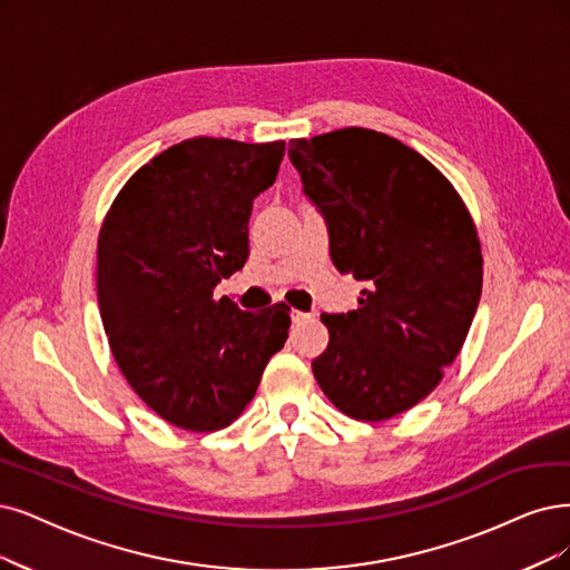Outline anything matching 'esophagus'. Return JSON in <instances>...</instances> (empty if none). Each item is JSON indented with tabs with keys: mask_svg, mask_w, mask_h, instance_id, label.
<instances>
[{
	"mask_svg": "<svg viewBox=\"0 0 570 570\" xmlns=\"http://www.w3.org/2000/svg\"><path fill=\"white\" fill-rule=\"evenodd\" d=\"M291 320H293V324H303V322H309V320H312V314L301 312V309H293V312H291Z\"/></svg>",
	"mask_w": 570,
	"mask_h": 570,
	"instance_id": "1",
	"label": "esophagus"
}]
</instances>
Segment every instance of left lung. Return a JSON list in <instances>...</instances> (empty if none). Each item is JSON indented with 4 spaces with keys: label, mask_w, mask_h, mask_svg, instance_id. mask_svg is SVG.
Listing matches in <instances>:
<instances>
[{
    "label": "left lung",
    "mask_w": 570,
    "mask_h": 570,
    "mask_svg": "<svg viewBox=\"0 0 570 570\" xmlns=\"http://www.w3.org/2000/svg\"><path fill=\"white\" fill-rule=\"evenodd\" d=\"M288 159L326 220L333 265L366 286L356 309L322 314L314 377L350 417L404 413L441 383L479 307L470 210L423 155L371 129L291 140Z\"/></svg>",
    "instance_id": "obj_1"
}]
</instances>
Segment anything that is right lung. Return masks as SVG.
Segmentation results:
<instances>
[{"label":"right lung","instance_id":"obj_1","mask_svg":"<svg viewBox=\"0 0 570 570\" xmlns=\"http://www.w3.org/2000/svg\"><path fill=\"white\" fill-rule=\"evenodd\" d=\"M284 140L189 138L121 187L98 237L100 320L115 362L166 423L216 432L242 415L288 307L244 312L214 298L248 258L253 199L277 180Z\"/></svg>","mask_w":570,"mask_h":570}]
</instances>
